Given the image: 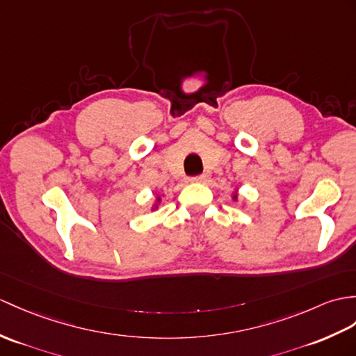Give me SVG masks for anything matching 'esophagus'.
Returning <instances> with one entry per match:
<instances>
[{
  "mask_svg": "<svg viewBox=\"0 0 356 356\" xmlns=\"http://www.w3.org/2000/svg\"><path fill=\"white\" fill-rule=\"evenodd\" d=\"M204 180H206L204 175H200V176H195V177L189 179V181H194V184H202V181H204Z\"/></svg>",
  "mask_w": 356,
  "mask_h": 356,
  "instance_id": "esophagus-1",
  "label": "esophagus"
}]
</instances>
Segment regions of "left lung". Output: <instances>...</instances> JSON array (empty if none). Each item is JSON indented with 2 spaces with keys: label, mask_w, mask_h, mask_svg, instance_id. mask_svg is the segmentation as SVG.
I'll use <instances>...</instances> for the list:
<instances>
[{
  "label": "left lung",
  "mask_w": 356,
  "mask_h": 356,
  "mask_svg": "<svg viewBox=\"0 0 356 356\" xmlns=\"http://www.w3.org/2000/svg\"><path fill=\"white\" fill-rule=\"evenodd\" d=\"M232 200H234V202H238V189H235V193L232 194Z\"/></svg>",
  "instance_id": "8db88e82"
}]
</instances>
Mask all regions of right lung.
<instances>
[{
    "label": "right lung",
    "mask_w": 356,
    "mask_h": 356,
    "mask_svg": "<svg viewBox=\"0 0 356 356\" xmlns=\"http://www.w3.org/2000/svg\"><path fill=\"white\" fill-rule=\"evenodd\" d=\"M162 202V198H161V195H156L154 197V203H153V206H152V211H156L159 208V203Z\"/></svg>",
    "instance_id": "1"
}]
</instances>
